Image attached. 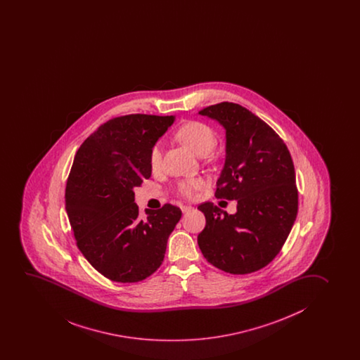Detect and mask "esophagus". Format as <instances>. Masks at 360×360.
<instances>
[{
    "label": "esophagus",
    "mask_w": 360,
    "mask_h": 360,
    "mask_svg": "<svg viewBox=\"0 0 360 360\" xmlns=\"http://www.w3.org/2000/svg\"><path fill=\"white\" fill-rule=\"evenodd\" d=\"M181 209H182L183 213H188V212H191L193 209V207L192 205H182Z\"/></svg>",
    "instance_id": "1"
}]
</instances>
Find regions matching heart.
I'll return each instance as SVG.
<instances>
[{
    "label": "heart",
    "mask_w": 360,
    "mask_h": 360,
    "mask_svg": "<svg viewBox=\"0 0 360 360\" xmlns=\"http://www.w3.org/2000/svg\"><path fill=\"white\" fill-rule=\"evenodd\" d=\"M176 137L187 146L197 156H202L207 163H213L218 160V153L214 151V145L217 142V136L210 126L200 121H188L183 124ZM163 163V145L158 141L150 150V166L153 172L161 171ZM205 186L202 178H188L178 184V192L192 198L194 194Z\"/></svg>",
    "instance_id": "b5f03b06"
}]
</instances>
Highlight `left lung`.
I'll return each mask as SVG.
<instances>
[{
  "instance_id": "8db88e82",
  "label": "left lung",
  "mask_w": 360,
  "mask_h": 360,
  "mask_svg": "<svg viewBox=\"0 0 360 360\" xmlns=\"http://www.w3.org/2000/svg\"><path fill=\"white\" fill-rule=\"evenodd\" d=\"M198 114L225 129V163L215 197L238 203L235 214L210 202L199 205L207 220L199 249L223 271H257L276 257L297 217L291 155L281 137L241 105L225 101Z\"/></svg>"
}]
</instances>
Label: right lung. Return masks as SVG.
<instances>
[{"label":"right lung","instance_id":"add662e5","mask_svg":"<svg viewBox=\"0 0 360 360\" xmlns=\"http://www.w3.org/2000/svg\"><path fill=\"white\" fill-rule=\"evenodd\" d=\"M174 116L115 117L84 141L65 187V210L79 250L111 281L139 282L161 266L182 212L172 204L139 217L136 187L151 177L150 150Z\"/></svg>","mask_w":360,"mask_h":360}]
</instances>
